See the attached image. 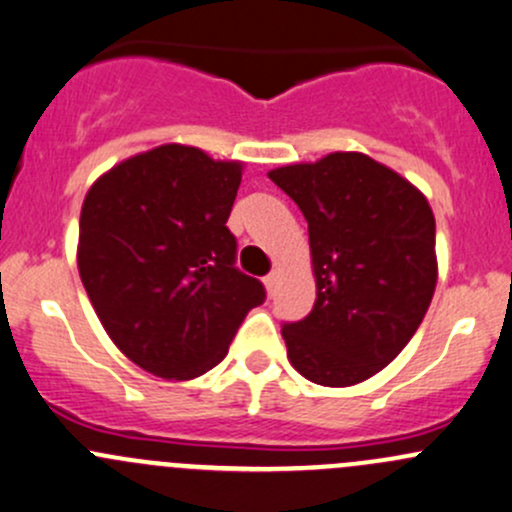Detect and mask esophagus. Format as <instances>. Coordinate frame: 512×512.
Wrapping results in <instances>:
<instances>
[{
	"label": "esophagus",
	"instance_id": "34e87169",
	"mask_svg": "<svg viewBox=\"0 0 512 512\" xmlns=\"http://www.w3.org/2000/svg\"><path fill=\"white\" fill-rule=\"evenodd\" d=\"M277 284H279V270H272V272L267 274V277H265V287H267V292L274 294V289H277Z\"/></svg>",
	"mask_w": 512,
	"mask_h": 512
}]
</instances>
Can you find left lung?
<instances>
[{
    "instance_id": "1",
    "label": "left lung",
    "mask_w": 512,
    "mask_h": 512,
    "mask_svg": "<svg viewBox=\"0 0 512 512\" xmlns=\"http://www.w3.org/2000/svg\"><path fill=\"white\" fill-rule=\"evenodd\" d=\"M309 223L316 301L282 326L306 380L363 383L410 343L437 287L434 213L427 198L358 152L270 171Z\"/></svg>"
}]
</instances>
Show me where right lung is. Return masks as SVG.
<instances>
[{"label":"right lung","mask_w":512,"mask_h":512,"mask_svg":"<svg viewBox=\"0 0 512 512\" xmlns=\"http://www.w3.org/2000/svg\"><path fill=\"white\" fill-rule=\"evenodd\" d=\"M238 161L164 144L95 181L80 211L78 270L115 346L147 373L191 380L228 353L265 284L235 267L228 223Z\"/></svg>","instance_id":"add662e5"}]
</instances>
